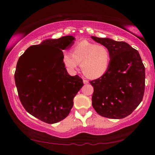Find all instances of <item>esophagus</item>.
Here are the masks:
<instances>
[{
    "label": "esophagus",
    "mask_w": 155,
    "mask_h": 155,
    "mask_svg": "<svg viewBox=\"0 0 155 155\" xmlns=\"http://www.w3.org/2000/svg\"><path fill=\"white\" fill-rule=\"evenodd\" d=\"M83 83L84 84H88L89 83V81L88 80H84V79H83Z\"/></svg>",
    "instance_id": "1"
}]
</instances>
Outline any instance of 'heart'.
I'll use <instances>...</instances> for the list:
<instances>
[{"instance_id": "heart-1", "label": "heart", "mask_w": 155, "mask_h": 155, "mask_svg": "<svg viewBox=\"0 0 155 155\" xmlns=\"http://www.w3.org/2000/svg\"><path fill=\"white\" fill-rule=\"evenodd\" d=\"M111 56L108 48L84 40L72 48V55L65 53L63 56V64L70 71L77 69L79 63L82 73L90 79L101 78L109 67Z\"/></svg>"}]
</instances>
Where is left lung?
<instances>
[{"mask_svg": "<svg viewBox=\"0 0 155 155\" xmlns=\"http://www.w3.org/2000/svg\"><path fill=\"white\" fill-rule=\"evenodd\" d=\"M106 46L111 56L107 73L90 81L92 107L99 115L114 119L132 113L143 100L145 69L138 51L124 41L91 37Z\"/></svg>", "mask_w": 155, "mask_h": 155, "instance_id": "obj_1", "label": "left lung"}]
</instances>
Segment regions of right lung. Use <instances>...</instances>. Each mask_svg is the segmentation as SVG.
I'll list each match as a JSON object with an SVG mask.
<instances>
[{
	"label": "right lung",
	"instance_id": "right-lung-1",
	"mask_svg": "<svg viewBox=\"0 0 155 155\" xmlns=\"http://www.w3.org/2000/svg\"><path fill=\"white\" fill-rule=\"evenodd\" d=\"M75 37L45 39L31 46L17 63L15 82L25 110L42 121L52 124L66 118L73 99L83 82L71 76L63 62L62 50L71 48Z\"/></svg>",
	"mask_w": 155,
	"mask_h": 155
}]
</instances>
